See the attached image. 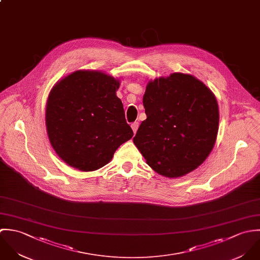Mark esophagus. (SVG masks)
Returning <instances> with one entry per match:
<instances>
[{"mask_svg": "<svg viewBox=\"0 0 260 260\" xmlns=\"http://www.w3.org/2000/svg\"><path fill=\"white\" fill-rule=\"evenodd\" d=\"M132 128H133V131H134V133L136 134L137 133V131H138V128H139V122H134V123H132Z\"/></svg>", "mask_w": 260, "mask_h": 260, "instance_id": "obj_1", "label": "esophagus"}]
</instances>
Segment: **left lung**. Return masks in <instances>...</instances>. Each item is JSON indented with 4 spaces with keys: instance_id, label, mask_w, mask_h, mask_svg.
Listing matches in <instances>:
<instances>
[{
    "instance_id": "left-lung-1",
    "label": "left lung",
    "mask_w": 260,
    "mask_h": 260,
    "mask_svg": "<svg viewBox=\"0 0 260 260\" xmlns=\"http://www.w3.org/2000/svg\"><path fill=\"white\" fill-rule=\"evenodd\" d=\"M145 119L134 144L147 164L166 178L196 170L213 150L219 108L214 93L191 74L150 80L143 98Z\"/></svg>"
}]
</instances>
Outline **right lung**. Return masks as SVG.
<instances>
[{"label": "right lung", "instance_id": "1", "mask_svg": "<svg viewBox=\"0 0 260 260\" xmlns=\"http://www.w3.org/2000/svg\"><path fill=\"white\" fill-rule=\"evenodd\" d=\"M120 81L99 70H76L53 86L45 122L55 153L68 166L91 172L108 164L131 140L121 101Z\"/></svg>", "mask_w": 260, "mask_h": 260}]
</instances>
